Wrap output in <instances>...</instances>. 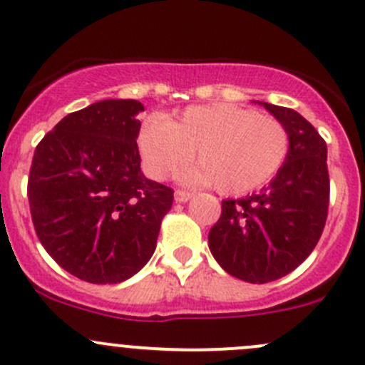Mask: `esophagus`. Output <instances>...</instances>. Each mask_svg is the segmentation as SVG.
Wrapping results in <instances>:
<instances>
[{"mask_svg":"<svg viewBox=\"0 0 365 365\" xmlns=\"http://www.w3.org/2000/svg\"><path fill=\"white\" fill-rule=\"evenodd\" d=\"M192 196H194V194L189 192V190H180L178 189L175 192V201H176V203H187V201H189Z\"/></svg>","mask_w":365,"mask_h":365,"instance_id":"obj_1","label":"esophagus"}]
</instances>
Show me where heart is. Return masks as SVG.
Instances as JSON below:
<instances>
[{"label": "heart", "instance_id": "1", "mask_svg": "<svg viewBox=\"0 0 365 365\" xmlns=\"http://www.w3.org/2000/svg\"><path fill=\"white\" fill-rule=\"evenodd\" d=\"M139 152L155 178L168 176L194 153L197 164L182 169L180 182L244 194L281 171L289 153V135L281 121L252 109L197 106L178 121L150 120L139 135Z\"/></svg>", "mask_w": 365, "mask_h": 365}]
</instances>
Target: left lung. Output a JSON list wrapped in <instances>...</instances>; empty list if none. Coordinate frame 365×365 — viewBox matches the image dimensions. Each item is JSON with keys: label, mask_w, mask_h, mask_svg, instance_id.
Listing matches in <instances>:
<instances>
[{"label": "left lung", "mask_w": 365, "mask_h": 365, "mask_svg": "<svg viewBox=\"0 0 365 365\" xmlns=\"http://www.w3.org/2000/svg\"><path fill=\"white\" fill-rule=\"evenodd\" d=\"M289 135V153L270 185L242 200L222 201V213L208 233L217 263L252 284L293 272L318 244L329 212L327 143L302 114L256 102Z\"/></svg>", "instance_id": "1"}]
</instances>
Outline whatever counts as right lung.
Here are the masks:
<instances>
[{
	"mask_svg": "<svg viewBox=\"0 0 365 365\" xmlns=\"http://www.w3.org/2000/svg\"><path fill=\"white\" fill-rule=\"evenodd\" d=\"M132 98L70 113L33 155L28 200L36 237L68 274L116 284L138 274L157 247L173 190L141 171Z\"/></svg>",
	"mask_w": 365,
	"mask_h": 365,
	"instance_id": "obj_1",
	"label": "right lung"
}]
</instances>
